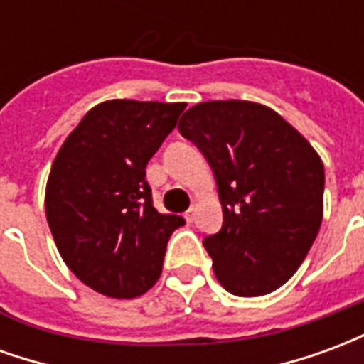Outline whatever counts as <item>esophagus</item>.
<instances>
[{
	"label": "esophagus",
	"instance_id": "34e87169",
	"mask_svg": "<svg viewBox=\"0 0 364 364\" xmlns=\"http://www.w3.org/2000/svg\"><path fill=\"white\" fill-rule=\"evenodd\" d=\"M185 220H187V222L195 220V206H191L189 210L185 213Z\"/></svg>",
	"mask_w": 364,
	"mask_h": 364
}]
</instances>
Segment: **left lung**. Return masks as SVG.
<instances>
[{
	"mask_svg": "<svg viewBox=\"0 0 364 364\" xmlns=\"http://www.w3.org/2000/svg\"><path fill=\"white\" fill-rule=\"evenodd\" d=\"M179 132L210 164L222 230L205 237L216 279L236 296H263L302 265L323 216V164L279 112L253 101H205Z\"/></svg>",
	"mask_w": 364,
	"mask_h": 364,
	"instance_id": "left-lung-1",
	"label": "left lung"
}]
</instances>
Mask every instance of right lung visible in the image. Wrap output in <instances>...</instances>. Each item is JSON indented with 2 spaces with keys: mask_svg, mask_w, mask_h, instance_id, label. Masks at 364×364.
<instances>
[{
  "mask_svg": "<svg viewBox=\"0 0 364 364\" xmlns=\"http://www.w3.org/2000/svg\"><path fill=\"white\" fill-rule=\"evenodd\" d=\"M187 103L111 99L70 132L46 183V220L68 269L111 298H136L161 274L185 224L151 205L146 166Z\"/></svg>",
  "mask_w": 364,
  "mask_h": 364,
  "instance_id": "obj_1",
  "label": "right lung"
}]
</instances>
